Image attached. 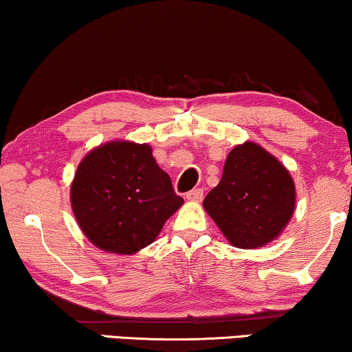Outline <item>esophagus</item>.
<instances>
[{
    "label": "esophagus",
    "instance_id": "1",
    "mask_svg": "<svg viewBox=\"0 0 352 352\" xmlns=\"http://www.w3.org/2000/svg\"><path fill=\"white\" fill-rule=\"evenodd\" d=\"M186 199L189 200V201H200L201 199H204V190H201V189H194V190L187 192Z\"/></svg>",
    "mask_w": 352,
    "mask_h": 352
}]
</instances>
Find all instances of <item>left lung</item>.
Returning a JSON list of instances; mask_svg holds the SVG:
<instances>
[{
    "instance_id": "1",
    "label": "left lung",
    "mask_w": 352,
    "mask_h": 352,
    "mask_svg": "<svg viewBox=\"0 0 352 352\" xmlns=\"http://www.w3.org/2000/svg\"><path fill=\"white\" fill-rule=\"evenodd\" d=\"M290 173L254 142L229 152L223 177L205 197L204 208L237 248H259L277 239L295 211Z\"/></svg>"
}]
</instances>
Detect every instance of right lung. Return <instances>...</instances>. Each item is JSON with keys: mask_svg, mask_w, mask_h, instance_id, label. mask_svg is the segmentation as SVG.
Returning <instances> with one entry per match:
<instances>
[{"mask_svg": "<svg viewBox=\"0 0 352 352\" xmlns=\"http://www.w3.org/2000/svg\"><path fill=\"white\" fill-rule=\"evenodd\" d=\"M72 210L96 247L133 254L151 245L184 204L147 144L112 141L80 162L70 186Z\"/></svg>", "mask_w": 352, "mask_h": 352, "instance_id": "obj_1", "label": "right lung"}]
</instances>
